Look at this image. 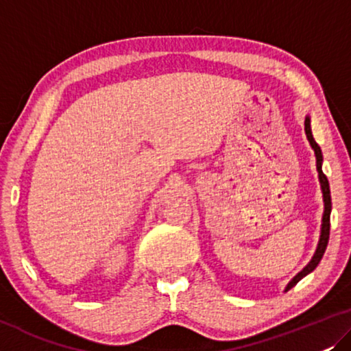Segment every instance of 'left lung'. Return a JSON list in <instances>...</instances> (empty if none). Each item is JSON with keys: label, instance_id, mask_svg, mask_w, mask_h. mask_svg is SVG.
I'll return each mask as SVG.
<instances>
[{"label": "left lung", "instance_id": "1", "mask_svg": "<svg viewBox=\"0 0 351 351\" xmlns=\"http://www.w3.org/2000/svg\"><path fill=\"white\" fill-rule=\"evenodd\" d=\"M305 135H307V140L310 143V146H312V149L315 152V157H317V171H318V180H319V186H322V192H323V202H324V211H323V218H322V230H319V240H318V245H317V250H315V253L312 256V259L308 261V264L305 265V267L300 270V272L293 276V280L289 281L288 285H286L285 288V293L286 291H289L293 286L298 283L304 278L305 275H308L310 272H313L315 269H317V265L319 264V261H322L324 251H326V246H328V240H329V229H330V208H332V204H330V189H329V181L326 175L323 173V154H322V149H319L318 143L315 141V138L312 135V127H310V116L307 114L305 116Z\"/></svg>", "mask_w": 351, "mask_h": 351}]
</instances>
